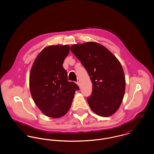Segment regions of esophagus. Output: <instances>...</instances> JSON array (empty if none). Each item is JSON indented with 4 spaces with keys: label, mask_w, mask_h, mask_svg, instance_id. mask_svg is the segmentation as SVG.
I'll return each instance as SVG.
<instances>
[{
    "label": "esophagus",
    "mask_w": 154,
    "mask_h": 154,
    "mask_svg": "<svg viewBox=\"0 0 154 154\" xmlns=\"http://www.w3.org/2000/svg\"><path fill=\"white\" fill-rule=\"evenodd\" d=\"M77 83V85H79V86L80 87V82H79V81H78V82H77V83Z\"/></svg>",
    "instance_id": "1"
}]
</instances>
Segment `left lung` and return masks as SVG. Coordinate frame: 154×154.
Instances as JSON below:
<instances>
[{
	"mask_svg": "<svg viewBox=\"0 0 154 154\" xmlns=\"http://www.w3.org/2000/svg\"><path fill=\"white\" fill-rule=\"evenodd\" d=\"M70 50L81 61L92 83L87 102L97 115L107 117L116 112L125 90L123 69L116 57L102 45L88 42L75 44Z\"/></svg>",
	"mask_w": 154,
	"mask_h": 154,
	"instance_id": "1",
	"label": "left lung"
}]
</instances>
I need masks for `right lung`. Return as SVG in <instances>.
<instances>
[{
  "label": "right lung",
  "instance_id": "1",
  "mask_svg": "<svg viewBox=\"0 0 154 154\" xmlns=\"http://www.w3.org/2000/svg\"><path fill=\"white\" fill-rule=\"evenodd\" d=\"M69 51L68 45L49 46L36 57L31 70L29 87L35 104L48 117L66 115L75 91L80 88L69 82L63 64Z\"/></svg>",
  "mask_w": 154,
  "mask_h": 154
}]
</instances>
